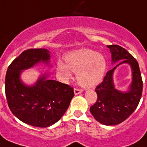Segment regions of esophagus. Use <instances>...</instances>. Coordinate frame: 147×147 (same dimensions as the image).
Segmentation results:
<instances>
[{
  "mask_svg": "<svg viewBox=\"0 0 147 147\" xmlns=\"http://www.w3.org/2000/svg\"><path fill=\"white\" fill-rule=\"evenodd\" d=\"M82 90L80 88H75V90H74V92H75V94L76 95H78V94H80L81 92H82Z\"/></svg>",
  "mask_w": 147,
  "mask_h": 147,
  "instance_id": "obj_1",
  "label": "esophagus"
}]
</instances>
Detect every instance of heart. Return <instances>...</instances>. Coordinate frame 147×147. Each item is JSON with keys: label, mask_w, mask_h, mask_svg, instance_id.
<instances>
[{"label": "heart", "mask_w": 147, "mask_h": 147, "mask_svg": "<svg viewBox=\"0 0 147 147\" xmlns=\"http://www.w3.org/2000/svg\"><path fill=\"white\" fill-rule=\"evenodd\" d=\"M66 63L57 62V70L64 79L71 77L72 71L77 74L78 81L85 87H92L102 81L106 69L105 60L94 51H76L66 55Z\"/></svg>", "instance_id": "heart-1"}]
</instances>
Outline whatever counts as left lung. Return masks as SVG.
<instances>
[{
	"mask_svg": "<svg viewBox=\"0 0 147 147\" xmlns=\"http://www.w3.org/2000/svg\"><path fill=\"white\" fill-rule=\"evenodd\" d=\"M107 47L112 54V63L123 60L117 66L128 62L133 69V82L127 93H122L114 88L113 72L116 66L106 73L102 83L95 90L98 98L90 108V113L98 123L113 125L125 121L137 108L142 96L143 81L138 63L126 49L118 45Z\"/></svg>",
	"mask_w": 147,
	"mask_h": 147,
	"instance_id": "8db88e82",
	"label": "left lung"
}]
</instances>
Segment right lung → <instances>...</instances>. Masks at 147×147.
<instances>
[{
    "label": "right lung",
    "instance_id": "right-lung-1",
    "mask_svg": "<svg viewBox=\"0 0 147 147\" xmlns=\"http://www.w3.org/2000/svg\"><path fill=\"white\" fill-rule=\"evenodd\" d=\"M49 51L45 49L24 51L8 66L5 78V93L8 106L18 119L28 125L45 128L62 117L74 96L73 87L42 76L32 87L20 80L22 70L37 63H48Z\"/></svg>",
    "mask_w": 147,
    "mask_h": 147
}]
</instances>
